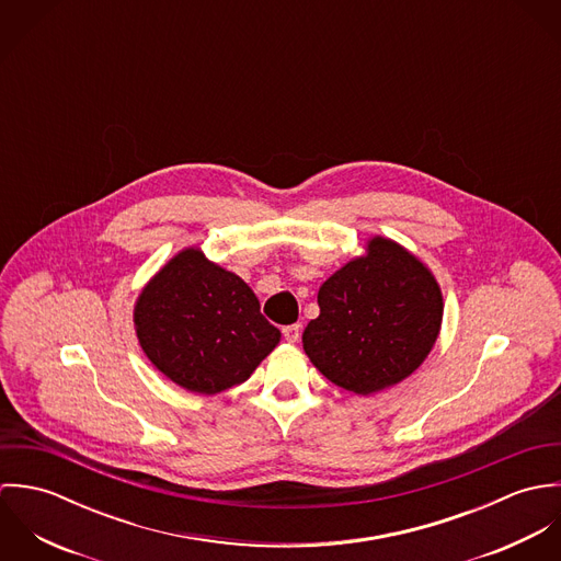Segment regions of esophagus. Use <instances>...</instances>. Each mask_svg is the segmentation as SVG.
I'll list each match as a JSON object with an SVG mask.
<instances>
[{
    "instance_id": "34e87169",
    "label": "esophagus",
    "mask_w": 561,
    "mask_h": 561,
    "mask_svg": "<svg viewBox=\"0 0 561 561\" xmlns=\"http://www.w3.org/2000/svg\"><path fill=\"white\" fill-rule=\"evenodd\" d=\"M300 332H302V325L300 323H291V325H285L283 328V336L289 341V343H296L300 339Z\"/></svg>"
}]
</instances>
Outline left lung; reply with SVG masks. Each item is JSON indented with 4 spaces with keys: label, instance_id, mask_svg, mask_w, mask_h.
Returning <instances> with one entry per match:
<instances>
[{
    "label": "left lung",
    "instance_id": "1",
    "mask_svg": "<svg viewBox=\"0 0 561 561\" xmlns=\"http://www.w3.org/2000/svg\"><path fill=\"white\" fill-rule=\"evenodd\" d=\"M320 318L305 352L336 387L371 396L408 378L440 332L443 294L434 274L398 241L374 238L318 294Z\"/></svg>",
    "mask_w": 561,
    "mask_h": 561
}]
</instances>
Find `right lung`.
Returning a JSON list of instances; mask_svg holds the SVG:
<instances>
[{
    "instance_id": "right-lung-1",
    "label": "right lung",
    "mask_w": 561,
    "mask_h": 561,
    "mask_svg": "<svg viewBox=\"0 0 561 561\" xmlns=\"http://www.w3.org/2000/svg\"><path fill=\"white\" fill-rule=\"evenodd\" d=\"M134 323L161 374L201 396L245 382L280 341L252 289L198 248L181 250L147 283Z\"/></svg>"
}]
</instances>
